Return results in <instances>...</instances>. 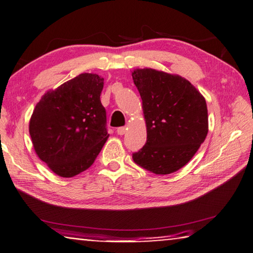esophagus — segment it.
Returning a JSON list of instances; mask_svg holds the SVG:
<instances>
[{
	"instance_id": "obj_1",
	"label": "esophagus",
	"mask_w": 253,
	"mask_h": 253,
	"mask_svg": "<svg viewBox=\"0 0 253 253\" xmlns=\"http://www.w3.org/2000/svg\"><path fill=\"white\" fill-rule=\"evenodd\" d=\"M126 127H118L117 128V130H116V132L118 133V135H124V133L126 132Z\"/></svg>"
}]
</instances>
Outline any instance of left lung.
Listing matches in <instances>:
<instances>
[{
  "instance_id": "8db88e82",
  "label": "left lung",
  "mask_w": 253,
  "mask_h": 253,
  "mask_svg": "<svg viewBox=\"0 0 253 253\" xmlns=\"http://www.w3.org/2000/svg\"><path fill=\"white\" fill-rule=\"evenodd\" d=\"M132 80L142 100L147 141L133 162L156 174H170L189 162L209 132L206 101L180 76L136 69Z\"/></svg>"
}]
</instances>
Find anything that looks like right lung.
Listing matches in <instances>:
<instances>
[{"mask_svg": "<svg viewBox=\"0 0 253 253\" xmlns=\"http://www.w3.org/2000/svg\"><path fill=\"white\" fill-rule=\"evenodd\" d=\"M104 79L82 73L49 91L29 122L34 149L56 174L72 177L90 168L108 138L100 96Z\"/></svg>", "mask_w": 253, "mask_h": 253, "instance_id": "1", "label": "right lung"}]
</instances>
